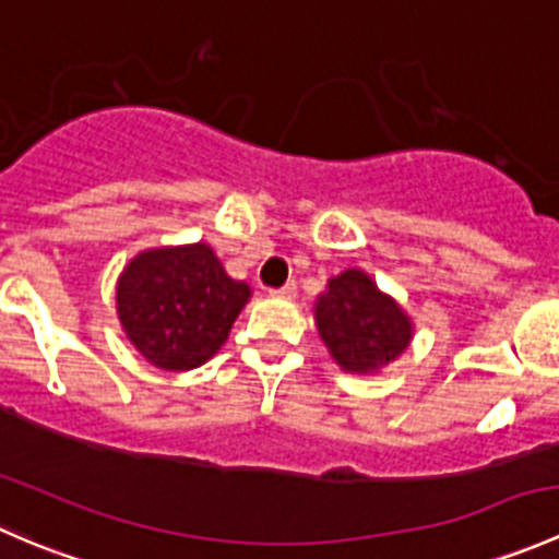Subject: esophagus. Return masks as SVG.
Returning a JSON list of instances; mask_svg holds the SVG:
<instances>
[{"label": "esophagus", "instance_id": "1", "mask_svg": "<svg viewBox=\"0 0 559 559\" xmlns=\"http://www.w3.org/2000/svg\"><path fill=\"white\" fill-rule=\"evenodd\" d=\"M297 295V284L292 281V284L281 286V289H270V297H281V300H292V297Z\"/></svg>", "mask_w": 559, "mask_h": 559}]
</instances>
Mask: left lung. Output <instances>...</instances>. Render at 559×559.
<instances>
[{"label": "left lung", "mask_w": 559, "mask_h": 559, "mask_svg": "<svg viewBox=\"0 0 559 559\" xmlns=\"http://www.w3.org/2000/svg\"><path fill=\"white\" fill-rule=\"evenodd\" d=\"M316 326L346 373H379L408 348L414 324L362 270H343L316 300Z\"/></svg>", "instance_id": "8db88e82"}]
</instances>
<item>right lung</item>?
I'll return each instance as SVG.
<instances>
[{
	"label": "right lung",
	"instance_id": "1",
	"mask_svg": "<svg viewBox=\"0 0 559 559\" xmlns=\"http://www.w3.org/2000/svg\"><path fill=\"white\" fill-rule=\"evenodd\" d=\"M251 286L229 278L207 243L151 248L123 267L116 311L132 346L162 370H191L229 337Z\"/></svg>",
	"mask_w": 559,
	"mask_h": 559
}]
</instances>
